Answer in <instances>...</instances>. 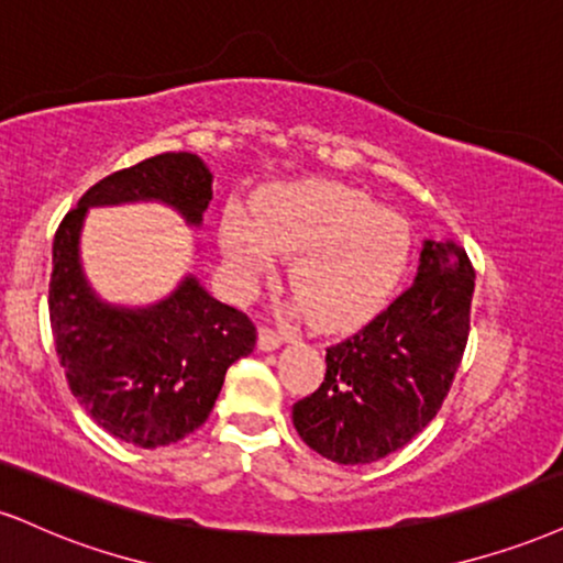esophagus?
Masks as SVG:
<instances>
[{
	"label": "esophagus",
	"mask_w": 563,
	"mask_h": 563,
	"mask_svg": "<svg viewBox=\"0 0 563 563\" xmlns=\"http://www.w3.org/2000/svg\"><path fill=\"white\" fill-rule=\"evenodd\" d=\"M286 341H288V335L275 333V330H269V328H260V349H262V351H275V349H280Z\"/></svg>",
	"instance_id": "34e87169"
}]
</instances>
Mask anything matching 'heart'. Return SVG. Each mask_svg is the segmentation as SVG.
Instances as JSON below:
<instances>
[{
    "mask_svg": "<svg viewBox=\"0 0 563 563\" xmlns=\"http://www.w3.org/2000/svg\"><path fill=\"white\" fill-rule=\"evenodd\" d=\"M222 252L243 286H254L277 256L290 260L288 283L322 330H346L383 307L411 252V228L367 194L330 180L269 188L256 220L233 209Z\"/></svg>",
    "mask_w": 563,
    "mask_h": 563,
    "instance_id": "heart-1",
    "label": "heart"
}]
</instances>
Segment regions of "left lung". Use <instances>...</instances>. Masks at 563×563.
Returning a JSON list of instances; mask_svg holds the SVG:
<instances>
[{
    "mask_svg": "<svg viewBox=\"0 0 563 563\" xmlns=\"http://www.w3.org/2000/svg\"><path fill=\"white\" fill-rule=\"evenodd\" d=\"M475 269L451 239L422 243L388 309L324 354V380L294 404L303 443L338 464H372L419 435L449 396L470 335Z\"/></svg>",
    "mask_w": 563,
    "mask_h": 563,
    "instance_id": "8db88e82",
    "label": "left lung"
}]
</instances>
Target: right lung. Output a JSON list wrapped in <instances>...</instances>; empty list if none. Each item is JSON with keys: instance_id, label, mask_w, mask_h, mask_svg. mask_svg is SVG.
I'll return each instance as SVG.
<instances>
[{"instance_id": "obj_1", "label": "right lung", "mask_w": 563, "mask_h": 563, "mask_svg": "<svg viewBox=\"0 0 563 563\" xmlns=\"http://www.w3.org/2000/svg\"><path fill=\"white\" fill-rule=\"evenodd\" d=\"M139 201L170 207L201 228L212 173L191 152H167L88 188L54 235L49 320L59 364L88 417L123 443L159 449L207 422L228 367L254 351L256 328L194 273L146 307L101 299L80 262L86 214Z\"/></svg>"}]
</instances>
